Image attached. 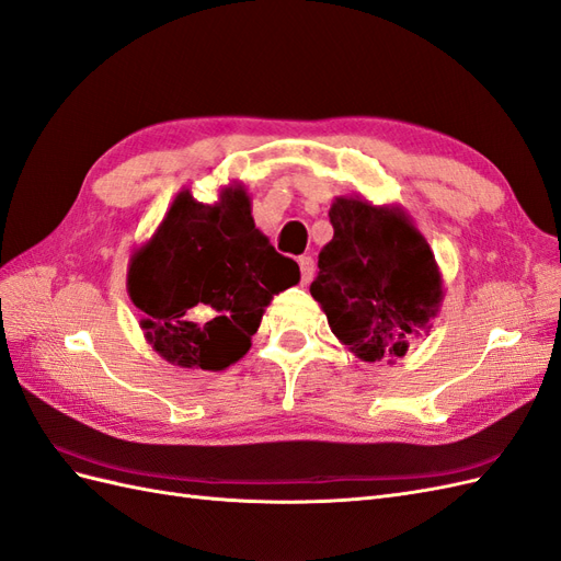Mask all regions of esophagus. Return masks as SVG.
Segmentation results:
<instances>
[{
    "label": "esophagus",
    "instance_id": "esophagus-1",
    "mask_svg": "<svg viewBox=\"0 0 561 561\" xmlns=\"http://www.w3.org/2000/svg\"><path fill=\"white\" fill-rule=\"evenodd\" d=\"M299 271H301V283H305V285H309L311 283V278H313V260H311V256L309 254H305V256H299Z\"/></svg>",
    "mask_w": 561,
    "mask_h": 561
}]
</instances>
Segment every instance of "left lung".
<instances>
[{
	"label": "left lung",
	"mask_w": 561,
	"mask_h": 561,
	"mask_svg": "<svg viewBox=\"0 0 561 561\" xmlns=\"http://www.w3.org/2000/svg\"><path fill=\"white\" fill-rule=\"evenodd\" d=\"M335 236L318 254L311 297L332 335L360 360H397L427 335L444 301L430 243L397 205L340 195L330 205Z\"/></svg>",
	"instance_id": "left-lung-1"
}]
</instances>
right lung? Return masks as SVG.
<instances>
[{
	"mask_svg": "<svg viewBox=\"0 0 561 561\" xmlns=\"http://www.w3.org/2000/svg\"><path fill=\"white\" fill-rule=\"evenodd\" d=\"M297 283V262L256 229L238 181L215 205L179 191L127 268L129 299L146 313V342L172 366L211 373L250 352L271 299Z\"/></svg>",
	"mask_w": 561,
	"mask_h": 561,
	"instance_id": "add662e5",
	"label": "right lung"
}]
</instances>
